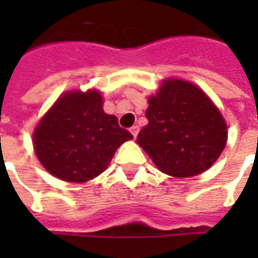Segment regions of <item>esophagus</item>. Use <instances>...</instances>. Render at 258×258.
I'll return each mask as SVG.
<instances>
[{
	"mask_svg": "<svg viewBox=\"0 0 258 258\" xmlns=\"http://www.w3.org/2000/svg\"><path fill=\"white\" fill-rule=\"evenodd\" d=\"M131 134L134 135V138H136L138 134H139V127H138V126H132V127H131Z\"/></svg>",
	"mask_w": 258,
	"mask_h": 258,
	"instance_id": "esophagus-1",
	"label": "esophagus"
}]
</instances>
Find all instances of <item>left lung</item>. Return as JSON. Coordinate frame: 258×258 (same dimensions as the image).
<instances>
[{
	"label": "left lung",
	"instance_id": "8db88e82",
	"mask_svg": "<svg viewBox=\"0 0 258 258\" xmlns=\"http://www.w3.org/2000/svg\"><path fill=\"white\" fill-rule=\"evenodd\" d=\"M148 102V124L138 135V144L162 172L186 178L217 161L227 142V126L201 89L168 80Z\"/></svg>",
	"mask_w": 258,
	"mask_h": 258
}]
</instances>
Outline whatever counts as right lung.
<instances>
[{"label": "right lung", "mask_w": 258, "mask_h": 258, "mask_svg": "<svg viewBox=\"0 0 258 258\" xmlns=\"http://www.w3.org/2000/svg\"><path fill=\"white\" fill-rule=\"evenodd\" d=\"M102 106L96 90L70 92L48 110L34 132L35 154L48 172L86 182L103 172L116 149L134 138Z\"/></svg>", "instance_id": "obj_1"}]
</instances>
